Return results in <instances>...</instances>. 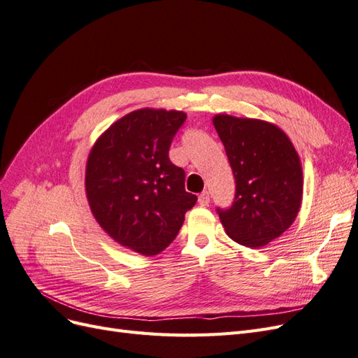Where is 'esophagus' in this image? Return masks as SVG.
<instances>
[{
    "instance_id": "1",
    "label": "esophagus",
    "mask_w": 358,
    "mask_h": 358,
    "mask_svg": "<svg viewBox=\"0 0 358 358\" xmlns=\"http://www.w3.org/2000/svg\"><path fill=\"white\" fill-rule=\"evenodd\" d=\"M210 203V196L208 191H203L200 196H199V204L200 206H208Z\"/></svg>"
}]
</instances>
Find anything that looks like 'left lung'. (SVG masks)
Listing matches in <instances>:
<instances>
[{
  "label": "left lung",
  "instance_id": "8db88e82",
  "mask_svg": "<svg viewBox=\"0 0 358 358\" xmlns=\"http://www.w3.org/2000/svg\"><path fill=\"white\" fill-rule=\"evenodd\" d=\"M213 125L236 180L234 201L216 212L234 242L262 248L289 229L300 210V158L288 136L270 122L216 115Z\"/></svg>",
  "mask_w": 358,
  "mask_h": 358
}]
</instances>
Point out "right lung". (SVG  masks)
Returning <instances> with one entry per match:
<instances>
[{
    "instance_id": "obj_1",
    "label": "right lung",
    "mask_w": 358,
    "mask_h": 358,
    "mask_svg": "<svg viewBox=\"0 0 358 358\" xmlns=\"http://www.w3.org/2000/svg\"><path fill=\"white\" fill-rule=\"evenodd\" d=\"M185 119L178 110H134L106 129L86 162V197L96 222L142 255L164 251L197 201L185 191V171L169 158Z\"/></svg>"
}]
</instances>
